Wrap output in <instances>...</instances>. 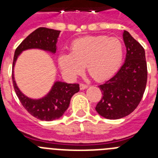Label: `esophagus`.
I'll use <instances>...</instances> for the list:
<instances>
[{
    "label": "esophagus",
    "instance_id": "esophagus-1",
    "mask_svg": "<svg viewBox=\"0 0 158 158\" xmlns=\"http://www.w3.org/2000/svg\"><path fill=\"white\" fill-rule=\"evenodd\" d=\"M86 88H88V85H85V84H83V83L80 84V89H81V90L86 89Z\"/></svg>",
    "mask_w": 158,
    "mask_h": 158
}]
</instances>
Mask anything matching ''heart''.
<instances>
[{
  "mask_svg": "<svg viewBox=\"0 0 158 158\" xmlns=\"http://www.w3.org/2000/svg\"><path fill=\"white\" fill-rule=\"evenodd\" d=\"M71 54L58 58L60 68L65 75L76 77L86 65L89 73L96 81L107 80L122 65L123 46L118 38L106 35L85 36L73 42Z\"/></svg>",
  "mask_w": 158,
  "mask_h": 158,
  "instance_id": "obj_1",
  "label": "heart"
}]
</instances>
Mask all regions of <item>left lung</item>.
<instances>
[{
	"mask_svg": "<svg viewBox=\"0 0 158 158\" xmlns=\"http://www.w3.org/2000/svg\"><path fill=\"white\" fill-rule=\"evenodd\" d=\"M123 40L127 47L125 62L115 76L99 85L102 97L96 110L110 119L123 118L133 112L142 100L147 82L144 48L127 31Z\"/></svg>",
	"mask_w": 158,
	"mask_h": 158,
	"instance_id": "1",
	"label": "left lung"
}]
</instances>
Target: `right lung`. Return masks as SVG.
<instances>
[{
  "label": "right lung",
  "mask_w": 158,
  "mask_h": 158,
  "mask_svg": "<svg viewBox=\"0 0 158 158\" xmlns=\"http://www.w3.org/2000/svg\"><path fill=\"white\" fill-rule=\"evenodd\" d=\"M59 33L60 31L47 27H39L31 33L16 49L12 68L19 54L27 49L39 48L55 53ZM12 77L14 89L22 105L31 115L40 120L52 121L60 118L69 107L71 97L80 90L79 84L58 81L54 83L47 96L40 100H32L19 91L14 81L13 73Z\"/></svg>",
  "instance_id": "add662e5"
}]
</instances>
